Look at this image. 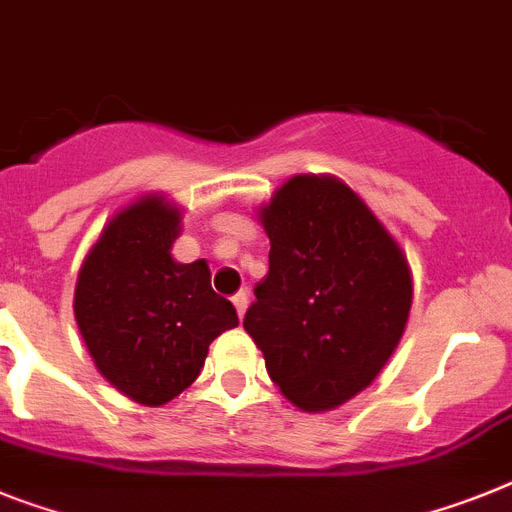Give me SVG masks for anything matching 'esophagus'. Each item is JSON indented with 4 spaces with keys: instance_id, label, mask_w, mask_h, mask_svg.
<instances>
[{
    "instance_id": "obj_1",
    "label": "esophagus",
    "mask_w": 512,
    "mask_h": 512,
    "mask_svg": "<svg viewBox=\"0 0 512 512\" xmlns=\"http://www.w3.org/2000/svg\"><path fill=\"white\" fill-rule=\"evenodd\" d=\"M231 302H234V307H236V315H239V320H242L244 317V312H247V294H244V291H239V294H234L231 296Z\"/></svg>"
}]
</instances>
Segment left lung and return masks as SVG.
Listing matches in <instances>:
<instances>
[{
  "mask_svg": "<svg viewBox=\"0 0 512 512\" xmlns=\"http://www.w3.org/2000/svg\"><path fill=\"white\" fill-rule=\"evenodd\" d=\"M257 218L270 268L244 330L294 406L336 409L380 375L401 341L414 296L406 255L333 176H291Z\"/></svg>",
  "mask_w": 512,
  "mask_h": 512,
  "instance_id": "left-lung-1",
  "label": "left lung"
}]
</instances>
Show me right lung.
<instances>
[{"label":"right lung","mask_w":512,"mask_h":512,"mask_svg":"<svg viewBox=\"0 0 512 512\" xmlns=\"http://www.w3.org/2000/svg\"><path fill=\"white\" fill-rule=\"evenodd\" d=\"M182 213L145 195L111 218L83 260L75 320L106 380L143 406H163L197 380L208 346L239 325L229 299L210 289L205 260L176 263Z\"/></svg>","instance_id":"right-lung-1"}]
</instances>
